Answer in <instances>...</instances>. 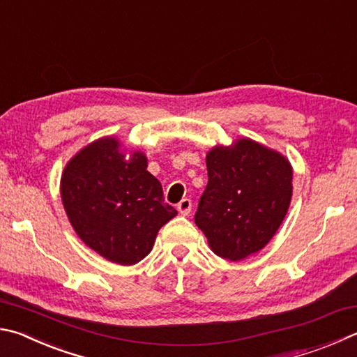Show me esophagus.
<instances>
[{"mask_svg":"<svg viewBox=\"0 0 357 357\" xmlns=\"http://www.w3.org/2000/svg\"><path fill=\"white\" fill-rule=\"evenodd\" d=\"M178 211H179L181 215H184V217L189 215L190 211H192V201L189 198L181 199V203L178 204Z\"/></svg>","mask_w":357,"mask_h":357,"instance_id":"obj_1","label":"esophagus"}]
</instances>
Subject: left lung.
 <instances>
[{
	"label": "left lung",
	"instance_id": "8db88e82",
	"mask_svg": "<svg viewBox=\"0 0 357 357\" xmlns=\"http://www.w3.org/2000/svg\"><path fill=\"white\" fill-rule=\"evenodd\" d=\"M195 223L211 250L229 261L261 251L276 234L291 199L290 162L251 139L213 146Z\"/></svg>",
	"mask_w": 357,
	"mask_h": 357
}]
</instances>
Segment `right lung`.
Segmentation results:
<instances>
[{"instance_id":"1","label":"right lung","mask_w":357,"mask_h":357,"mask_svg":"<svg viewBox=\"0 0 357 357\" xmlns=\"http://www.w3.org/2000/svg\"><path fill=\"white\" fill-rule=\"evenodd\" d=\"M146 167L144 153L126 156L119 139L102 137L63 168L61 197L71 226L89 248L111 262H140L162 226L178 215Z\"/></svg>"}]
</instances>
